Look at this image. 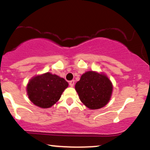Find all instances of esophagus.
Wrapping results in <instances>:
<instances>
[{"label": "esophagus", "mask_w": 150, "mask_h": 150, "mask_svg": "<svg viewBox=\"0 0 150 150\" xmlns=\"http://www.w3.org/2000/svg\"><path fill=\"white\" fill-rule=\"evenodd\" d=\"M69 85H70V87H73L74 85H75V81H74V80L70 81V82H69Z\"/></svg>", "instance_id": "1"}]
</instances>
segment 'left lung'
<instances>
[{
    "label": "left lung",
    "instance_id": "left-lung-1",
    "mask_svg": "<svg viewBox=\"0 0 150 150\" xmlns=\"http://www.w3.org/2000/svg\"><path fill=\"white\" fill-rule=\"evenodd\" d=\"M75 90L80 101L89 109L106 106L111 97L113 85L104 73L87 71L75 84Z\"/></svg>",
    "mask_w": 150,
    "mask_h": 150
}]
</instances>
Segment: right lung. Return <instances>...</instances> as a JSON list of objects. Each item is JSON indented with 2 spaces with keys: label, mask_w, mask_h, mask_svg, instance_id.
<instances>
[{
  "label": "right lung",
  "mask_w": 150,
  "mask_h": 150,
  "mask_svg": "<svg viewBox=\"0 0 150 150\" xmlns=\"http://www.w3.org/2000/svg\"><path fill=\"white\" fill-rule=\"evenodd\" d=\"M68 87L65 79L48 72L32 77L27 85V93L34 105L47 108L59 100Z\"/></svg>",
  "instance_id": "add662e5"
}]
</instances>
